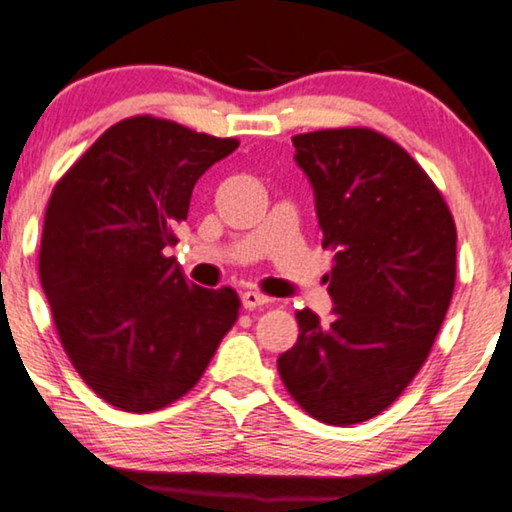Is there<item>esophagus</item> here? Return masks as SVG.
<instances>
[{"label":"esophagus","mask_w":512,"mask_h":512,"mask_svg":"<svg viewBox=\"0 0 512 512\" xmlns=\"http://www.w3.org/2000/svg\"><path fill=\"white\" fill-rule=\"evenodd\" d=\"M269 301H271L269 297H264V294L253 292V290L241 294V304H243V308H248V311H253V308H259V306H266Z\"/></svg>","instance_id":"34e87169"}]
</instances>
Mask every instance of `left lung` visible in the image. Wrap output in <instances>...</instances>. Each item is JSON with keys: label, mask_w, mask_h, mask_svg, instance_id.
I'll return each mask as SVG.
<instances>
[{"label": "left lung", "mask_w": 512, "mask_h": 512, "mask_svg": "<svg viewBox=\"0 0 512 512\" xmlns=\"http://www.w3.org/2000/svg\"><path fill=\"white\" fill-rule=\"evenodd\" d=\"M313 187L334 320L297 311L299 338L278 357L292 399L345 427L383 413L427 359L455 290L457 229L420 164L366 127L292 136Z\"/></svg>", "instance_id": "left-lung-1"}]
</instances>
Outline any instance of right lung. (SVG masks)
<instances>
[{
  "instance_id": "add662e5",
  "label": "right lung",
  "mask_w": 512,
  "mask_h": 512,
  "mask_svg": "<svg viewBox=\"0 0 512 512\" xmlns=\"http://www.w3.org/2000/svg\"><path fill=\"white\" fill-rule=\"evenodd\" d=\"M236 148L136 115L106 129L50 194L41 287L74 369L115 408L181 399L239 318L232 287L194 285L167 257L194 185Z\"/></svg>"
}]
</instances>
